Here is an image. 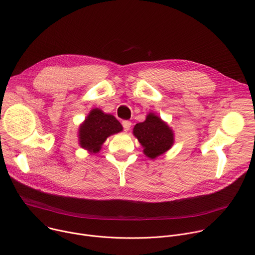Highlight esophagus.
Instances as JSON below:
<instances>
[{
    "instance_id": "1",
    "label": "esophagus",
    "mask_w": 255,
    "mask_h": 255,
    "mask_svg": "<svg viewBox=\"0 0 255 255\" xmlns=\"http://www.w3.org/2000/svg\"><path fill=\"white\" fill-rule=\"evenodd\" d=\"M122 125H123V128H124V130H125V131H129V129H130V127H131L132 123H131L130 121L125 120V121H123V122H122Z\"/></svg>"
}]
</instances>
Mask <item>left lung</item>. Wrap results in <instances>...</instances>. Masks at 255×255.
<instances>
[{"label":"left lung","mask_w":255,"mask_h":255,"mask_svg":"<svg viewBox=\"0 0 255 255\" xmlns=\"http://www.w3.org/2000/svg\"><path fill=\"white\" fill-rule=\"evenodd\" d=\"M133 134L143 146V152L154 159L166 152L174 142L172 129L154 113H149L144 122L133 128Z\"/></svg>","instance_id":"8db88e82"}]
</instances>
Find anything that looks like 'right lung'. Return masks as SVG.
Returning <instances> with one entry per match:
<instances>
[{
	"mask_svg": "<svg viewBox=\"0 0 255 255\" xmlns=\"http://www.w3.org/2000/svg\"><path fill=\"white\" fill-rule=\"evenodd\" d=\"M122 130V125L113 115L105 114L100 109L95 108L80 126V145L91 153H97L109 136Z\"/></svg>",
	"mask_w": 255,
	"mask_h": 255,
	"instance_id": "add662e5",
	"label": "right lung"
}]
</instances>
